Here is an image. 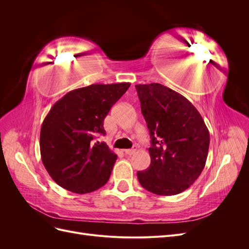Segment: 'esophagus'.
<instances>
[{
	"instance_id": "obj_1",
	"label": "esophagus",
	"mask_w": 249,
	"mask_h": 249,
	"mask_svg": "<svg viewBox=\"0 0 249 249\" xmlns=\"http://www.w3.org/2000/svg\"><path fill=\"white\" fill-rule=\"evenodd\" d=\"M124 154H125V155H127V156H131V155H133L135 152H136V149H135V148H131V149H124Z\"/></svg>"
}]
</instances>
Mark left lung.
<instances>
[{
    "instance_id": "left-lung-1",
    "label": "left lung",
    "mask_w": 249,
    "mask_h": 249,
    "mask_svg": "<svg viewBox=\"0 0 249 249\" xmlns=\"http://www.w3.org/2000/svg\"><path fill=\"white\" fill-rule=\"evenodd\" d=\"M149 130L150 165L138 171L140 185L158 195L189 188L205 168L210 134L199 112L185 96L159 83L136 85Z\"/></svg>"
}]
</instances>
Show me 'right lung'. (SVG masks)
Segmentation results:
<instances>
[{
	"label": "right lung",
	"instance_id": "obj_1",
	"mask_svg": "<svg viewBox=\"0 0 249 249\" xmlns=\"http://www.w3.org/2000/svg\"><path fill=\"white\" fill-rule=\"evenodd\" d=\"M130 83L92 84L54 104L40 131V155L51 178L64 189L85 194L108 182L117 156L105 142L104 119Z\"/></svg>",
	"mask_w": 249,
	"mask_h": 249
}]
</instances>
